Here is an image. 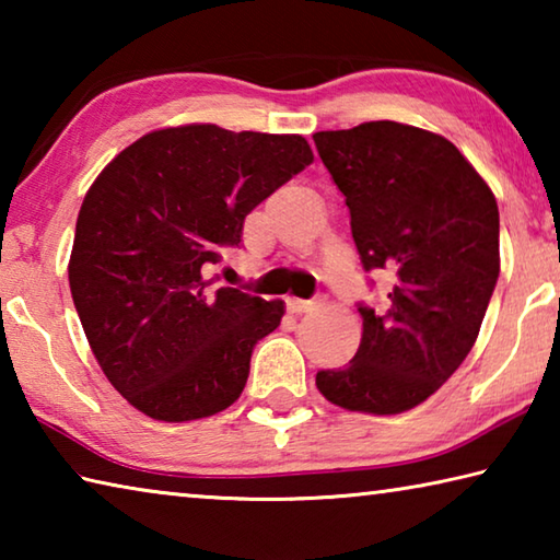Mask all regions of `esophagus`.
Returning <instances> with one entry per match:
<instances>
[{
  "instance_id": "obj_1",
  "label": "esophagus",
  "mask_w": 560,
  "mask_h": 560,
  "mask_svg": "<svg viewBox=\"0 0 560 560\" xmlns=\"http://www.w3.org/2000/svg\"><path fill=\"white\" fill-rule=\"evenodd\" d=\"M287 308L291 314H306V311L314 308V301H303V299H287Z\"/></svg>"
}]
</instances>
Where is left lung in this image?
Masks as SVG:
<instances>
[{"label":"left lung","mask_w":560,"mask_h":560,"mask_svg":"<svg viewBox=\"0 0 560 560\" xmlns=\"http://www.w3.org/2000/svg\"><path fill=\"white\" fill-rule=\"evenodd\" d=\"M346 195L365 271L393 273L387 308L360 303L363 338L320 395L353 412L397 415L440 390L479 336L499 279V207L447 138L395 120L314 136Z\"/></svg>","instance_id":"obj_1"}]
</instances>
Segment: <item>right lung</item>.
I'll return each instance as SVG.
<instances>
[{
  "label": "right lung",
  "mask_w": 560,
  "mask_h": 560,
  "mask_svg": "<svg viewBox=\"0 0 560 560\" xmlns=\"http://www.w3.org/2000/svg\"><path fill=\"white\" fill-rule=\"evenodd\" d=\"M301 136L220 126L163 128L96 177L75 222L69 283L110 385L153 420L230 407L252 350L281 324L283 301L205 279L240 246L254 207L311 165Z\"/></svg>",
  "instance_id": "right-lung-1"
}]
</instances>
